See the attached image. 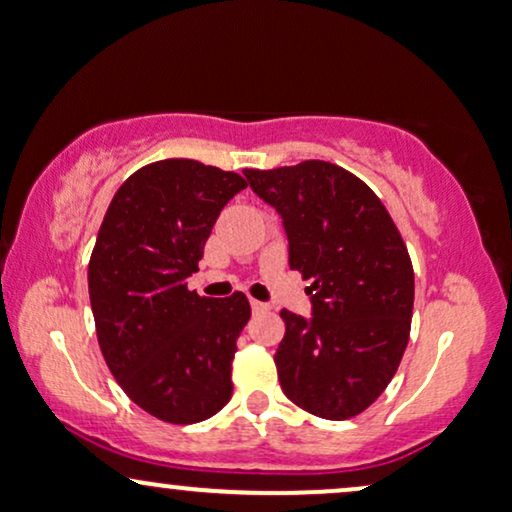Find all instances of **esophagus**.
Instances as JSON below:
<instances>
[{
    "label": "esophagus",
    "instance_id": "obj_1",
    "mask_svg": "<svg viewBox=\"0 0 512 512\" xmlns=\"http://www.w3.org/2000/svg\"><path fill=\"white\" fill-rule=\"evenodd\" d=\"M251 310H254L256 315H261V313H268L270 305L263 303V301H256V298H251Z\"/></svg>",
    "mask_w": 512,
    "mask_h": 512
}]
</instances>
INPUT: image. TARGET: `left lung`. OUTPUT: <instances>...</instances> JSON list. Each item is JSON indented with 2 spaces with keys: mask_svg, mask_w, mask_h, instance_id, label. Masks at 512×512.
Masks as SVG:
<instances>
[{
  "mask_svg": "<svg viewBox=\"0 0 512 512\" xmlns=\"http://www.w3.org/2000/svg\"><path fill=\"white\" fill-rule=\"evenodd\" d=\"M244 176L280 211L291 270L313 282L310 320L280 310L287 331L275 364L284 395L329 421L362 414L388 388L409 343L407 244L376 192L338 164L305 159Z\"/></svg>",
  "mask_w": 512,
  "mask_h": 512,
  "instance_id": "1",
  "label": "left lung"
}]
</instances>
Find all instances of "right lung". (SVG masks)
Masks as SVG:
<instances>
[{
  "instance_id": "obj_1",
  "label": "right lung",
  "mask_w": 512,
  "mask_h": 512,
  "mask_svg": "<svg viewBox=\"0 0 512 512\" xmlns=\"http://www.w3.org/2000/svg\"><path fill=\"white\" fill-rule=\"evenodd\" d=\"M247 181L197 159H159L112 197L89 258L101 353L126 395L164 423L188 426L232 397L237 338L251 317L242 291L188 289L221 209Z\"/></svg>"
}]
</instances>
